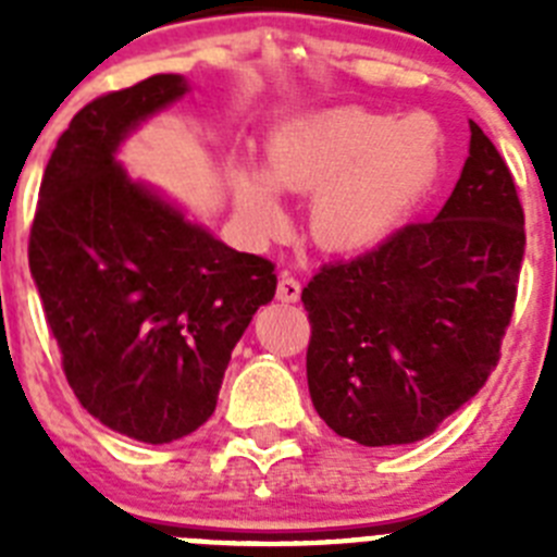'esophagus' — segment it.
I'll return each instance as SVG.
<instances>
[{
	"label": "esophagus",
	"mask_w": 557,
	"mask_h": 557,
	"mask_svg": "<svg viewBox=\"0 0 557 557\" xmlns=\"http://www.w3.org/2000/svg\"><path fill=\"white\" fill-rule=\"evenodd\" d=\"M275 295H278V301L295 304L298 298H301V282H298L295 275L282 273V278H278V287H275Z\"/></svg>",
	"instance_id": "1"
}]
</instances>
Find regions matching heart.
<instances>
[{"label":"heart","mask_w":557,"mask_h":557,"mask_svg":"<svg viewBox=\"0 0 557 557\" xmlns=\"http://www.w3.org/2000/svg\"><path fill=\"white\" fill-rule=\"evenodd\" d=\"M441 170V131L426 113L391 120L366 108H334L293 122L268 145L264 175L234 172V198L256 231L282 228L275 189H318L312 231L326 248L376 243L424 198Z\"/></svg>","instance_id":"1"}]
</instances>
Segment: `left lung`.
<instances>
[{"mask_svg":"<svg viewBox=\"0 0 557 557\" xmlns=\"http://www.w3.org/2000/svg\"><path fill=\"white\" fill-rule=\"evenodd\" d=\"M524 209L513 172L471 122L451 198L304 287L318 416L362 446L430 437L488 382L513 318Z\"/></svg>","mask_w":557,"mask_h":557,"instance_id":"8db88e82","label":"left lung"}]
</instances>
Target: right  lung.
Returning <instances> with one entry per match:
<instances>
[{"mask_svg":"<svg viewBox=\"0 0 557 557\" xmlns=\"http://www.w3.org/2000/svg\"><path fill=\"white\" fill-rule=\"evenodd\" d=\"M186 91L152 75L75 113L44 170L29 273L77 401L141 444H172L218 407L236 339L275 295V264L239 253L133 184L113 150Z\"/></svg>","mask_w":557,"mask_h":557,"instance_id":"obj_1","label":"right lung"}]
</instances>
